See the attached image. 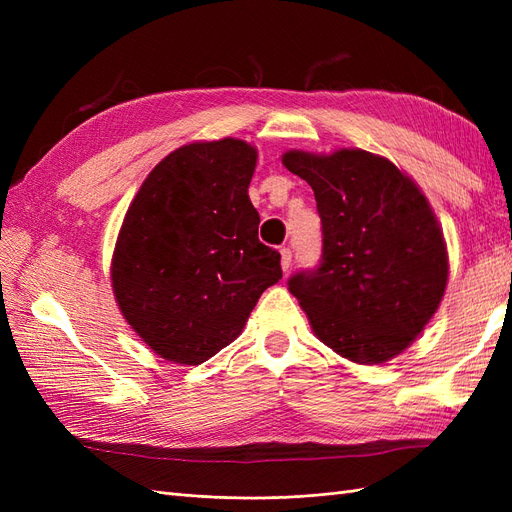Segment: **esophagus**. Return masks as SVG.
<instances>
[{
	"label": "esophagus",
	"mask_w": 512,
	"mask_h": 512,
	"mask_svg": "<svg viewBox=\"0 0 512 512\" xmlns=\"http://www.w3.org/2000/svg\"><path fill=\"white\" fill-rule=\"evenodd\" d=\"M280 256H282V269L284 271H288L290 267H292V252H290V247H282V250H280Z\"/></svg>",
	"instance_id": "obj_1"
}]
</instances>
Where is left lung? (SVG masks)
Here are the masks:
<instances>
[{"label":"left lung","instance_id":"left-lung-1","mask_svg":"<svg viewBox=\"0 0 512 512\" xmlns=\"http://www.w3.org/2000/svg\"><path fill=\"white\" fill-rule=\"evenodd\" d=\"M312 185L322 260L288 280L324 346L361 365L404 352L436 314L448 282L442 228L421 188L382 156L286 151Z\"/></svg>","mask_w":512,"mask_h":512}]
</instances>
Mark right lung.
<instances>
[{"label": "right lung", "mask_w": 512, "mask_h": 512, "mask_svg": "<svg viewBox=\"0 0 512 512\" xmlns=\"http://www.w3.org/2000/svg\"><path fill=\"white\" fill-rule=\"evenodd\" d=\"M256 158L239 138L183 145L151 170L123 218L115 301L166 361L211 359L282 280L280 252L258 241L260 215L247 196Z\"/></svg>", "instance_id": "add662e5"}]
</instances>
